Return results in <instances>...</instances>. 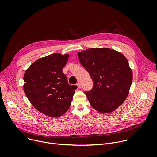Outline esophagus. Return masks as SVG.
<instances>
[{
    "mask_svg": "<svg viewBox=\"0 0 157 157\" xmlns=\"http://www.w3.org/2000/svg\"><path fill=\"white\" fill-rule=\"evenodd\" d=\"M77 86H78V87L79 89L81 88V83H80V82H78V83H77Z\"/></svg>",
    "mask_w": 157,
    "mask_h": 157,
    "instance_id": "34e87169",
    "label": "esophagus"
}]
</instances>
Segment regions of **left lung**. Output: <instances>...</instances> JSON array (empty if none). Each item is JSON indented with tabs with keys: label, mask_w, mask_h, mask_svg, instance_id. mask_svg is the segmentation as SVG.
<instances>
[{
	"label": "left lung",
	"mask_w": 157,
	"mask_h": 157,
	"mask_svg": "<svg viewBox=\"0 0 157 157\" xmlns=\"http://www.w3.org/2000/svg\"><path fill=\"white\" fill-rule=\"evenodd\" d=\"M78 55L94 82L91 90L85 92L89 103L102 114L115 110L127 98L132 82L125 56L107 48H89Z\"/></svg>",
	"instance_id": "obj_1"
}]
</instances>
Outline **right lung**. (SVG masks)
Wrapping results in <instances>:
<instances>
[{"instance_id":"1","label":"right lung","mask_w":157,"mask_h":157,"mask_svg":"<svg viewBox=\"0 0 157 157\" xmlns=\"http://www.w3.org/2000/svg\"><path fill=\"white\" fill-rule=\"evenodd\" d=\"M68 54L53 53L38 59L25 71L24 91L34 107L52 117L63 115L69 109L76 86L68 83L63 73Z\"/></svg>"}]
</instances>
